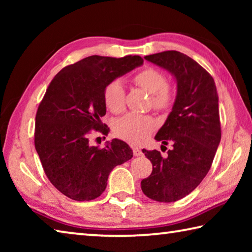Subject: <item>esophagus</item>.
Masks as SVG:
<instances>
[{
	"mask_svg": "<svg viewBox=\"0 0 252 252\" xmlns=\"http://www.w3.org/2000/svg\"><path fill=\"white\" fill-rule=\"evenodd\" d=\"M132 151H133V156H135V157H140V156L143 155L141 149L138 148V147H132Z\"/></svg>",
	"mask_w": 252,
	"mask_h": 252,
	"instance_id": "1",
	"label": "esophagus"
}]
</instances>
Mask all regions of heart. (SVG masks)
<instances>
[{"mask_svg":"<svg viewBox=\"0 0 252 252\" xmlns=\"http://www.w3.org/2000/svg\"><path fill=\"white\" fill-rule=\"evenodd\" d=\"M133 82L151 93L152 104L158 110H165L174 100L173 88L167 83V78L160 70L147 66L133 75ZM104 104L112 113H120L125 109V89L120 80H113L105 85ZM156 119L147 114L129 113L114 125L117 136L132 144H140L156 129Z\"/></svg>","mask_w":252,"mask_h":252,"instance_id":"obj_1","label":"heart"}]
</instances>
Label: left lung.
<instances>
[{
  "label": "left lung",
  "mask_w": 252,
  "mask_h": 252,
  "mask_svg": "<svg viewBox=\"0 0 252 252\" xmlns=\"http://www.w3.org/2000/svg\"><path fill=\"white\" fill-rule=\"evenodd\" d=\"M144 59L173 74L178 89L172 111L156 135L173 148L165 157L143 149L152 172L141 189L156 201L173 202L192 192L211 168L221 140L218 93L212 76L186 54L164 51Z\"/></svg>",
  "instance_id": "1"
}]
</instances>
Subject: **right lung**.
I'll return each instance as SVG.
<instances>
[{
	"label": "right lung",
	"instance_id": "1",
	"mask_svg": "<svg viewBox=\"0 0 252 252\" xmlns=\"http://www.w3.org/2000/svg\"><path fill=\"white\" fill-rule=\"evenodd\" d=\"M142 63L139 55H91L63 67L46 89L35 117L34 144L46 177L67 198L100 197L112 169L133 157L121 140L100 149L89 144V135L92 130L109 133L101 121L105 85Z\"/></svg>",
	"mask_w": 252,
	"mask_h": 252
}]
</instances>
